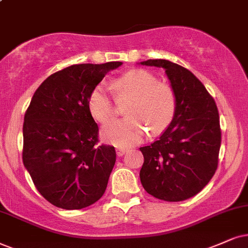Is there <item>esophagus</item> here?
<instances>
[{
    "instance_id": "esophagus-1",
    "label": "esophagus",
    "mask_w": 248,
    "mask_h": 248,
    "mask_svg": "<svg viewBox=\"0 0 248 248\" xmlns=\"http://www.w3.org/2000/svg\"><path fill=\"white\" fill-rule=\"evenodd\" d=\"M126 152H127L126 149H117V155L118 156H122Z\"/></svg>"
}]
</instances>
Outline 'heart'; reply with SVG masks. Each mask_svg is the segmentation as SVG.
I'll use <instances>...</instances> for the list:
<instances>
[{"instance_id":"b5f03b06","label":"heart","mask_w":248,"mask_h":248,"mask_svg":"<svg viewBox=\"0 0 248 248\" xmlns=\"http://www.w3.org/2000/svg\"><path fill=\"white\" fill-rule=\"evenodd\" d=\"M119 103L129 102L127 119L113 121L102 129V139L119 147L140 143L146 133L160 134L171 124L176 112V98L170 87L158 83L155 75L145 70L127 72L112 83ZM90 114L96 121L106 124L117 113V102L105 86L98 84L88 99Z\"/></svg>"}]
</instances>
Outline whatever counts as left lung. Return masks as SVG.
<instances>
[{
  "label": "left lung",
  "instance_id": "left-lung-1",
  "mask_svg": "<svg viewBox=\"0 0 248 248\" xmlns=\"http://www.w3.org/2000/svg\"><path fill=\"white\" fill-rule=\"evenodd\" d=\"M164 68L175 98V117L158 140L140 147L144 162L140 183L147 193L165 202L196 196L215 174L221 146L217 106L189 70L166 59L140 62Z\"/></svg>",
  "mask_w": 248,
  "mask_h": 248
}]
</instances>
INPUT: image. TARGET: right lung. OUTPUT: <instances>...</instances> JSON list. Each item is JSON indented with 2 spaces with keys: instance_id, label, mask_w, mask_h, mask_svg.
<instances>
[{
  "instance_id": "add662e5",
  "label": "right lung",
  "mask_w": 248,
  "mask_h": 248,
  "mask_svg": "<svg viewBox=\"0 0 248 248\" xmlns=\"http://www.w3.org/2000/svg\"><path fill=\"white\" fill-rule=\"evenodd\" d=\"M121 65H72L34 93L24 118L23 161L37 191L56 207H88L105 192L117 155L113 146L98 145L88 99L105 74Z\"/></svg>"
}]
</instances>
